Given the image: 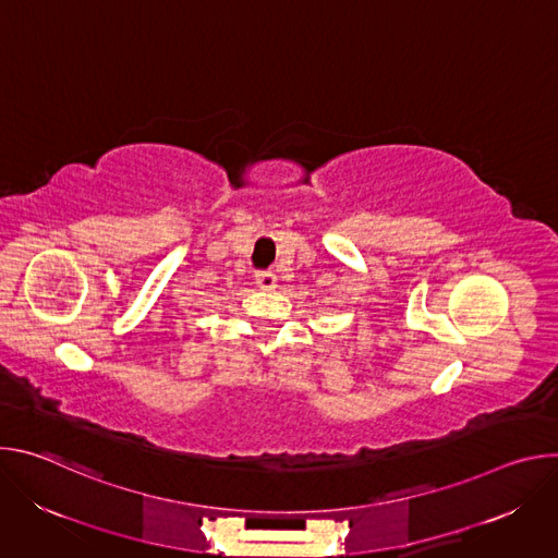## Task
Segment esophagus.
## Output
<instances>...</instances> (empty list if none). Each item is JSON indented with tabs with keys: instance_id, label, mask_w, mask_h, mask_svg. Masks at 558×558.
<instances>
[{
	"instance_id": "obj_1",
	"label": "esophagus",
	"mask_w": 558,
	"mask_h": 558,
	"mask_svg": "<svg viewBox=\"0 0 558 558\" xmlns=\"http://www.w3.org/2000/svg\"><path fill=\"white\" fill-rule=\"evenodd\" d=\"M276 274L274 271H258L256 274V284L260 287V289H265V291H271V289H276Z\"/></svg>"
}]
</instances>
